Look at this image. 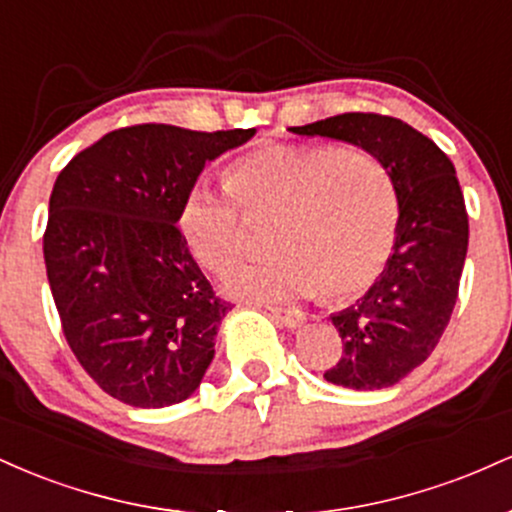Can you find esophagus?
Instances as JSON below:
<instances>
[{
    "label": "esophagus",
    "instance_id": "34e87169",
    "mask_svg": "<svg viewBox=\"0 0 512 512\" xmlns=\"http://www.w3.org/2000/svg\"><path fill=\"white\" fill-rule=\"evenodd\" d=\"M267 310L276 317V320L281 322V325L291 327V330H296V327H301L305 322V313H303V310H298V308L286 310V308H276V305H267Z\"/></svg>",
    "mask_w": 512,
    "mask_h": 512
}]
</instances>
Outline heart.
<instances>
[{"mask_svg": "<svg viewBox=\"0 0 512 512\" xmlns=\"http://www.w3.org/2000/svg\"><path fill=\"white\" fill-rule=\"evenodd\" d=\"M226 187L192 182L178 226L192 255L228 274L248 245L245 216H272L274 252L238 267L231 289L255 301L320 291L332 301L366 291L397 236L399 202L378 156L351 144H264L233 158Z\"/></svg>", "mask_w": 512, "mask_h": 512, "instance_id": "b5f03b06", "label": "heart"}]
</instances>
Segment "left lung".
<instances>
[{
  "instance_id": "obj_1",
  "label": "left lung",
  "mask_w": 512,
  "mask_h": 512,
  "mask_svg": "<svg viewBox=\"0 0 512 512\" xmlns=\"http://www.w3.org/2000/svg\"><path fill=\"white\" fill-rule=\"evenodd\" d=\"M291 132L361 146L395 182V248L366 296L332 315L344 349L325 380L351 390L397 385L431 356L457 303L469 216L455 166L433 139L390 115L342 113Z\"/></svg>"
}]
</instances>
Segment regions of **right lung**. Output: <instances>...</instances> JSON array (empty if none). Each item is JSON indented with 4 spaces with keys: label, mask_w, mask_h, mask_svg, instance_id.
Returning <instances> with one entry per match:
<instances>
[{
    "label": "right lung",
    "mask_w": 512,
    "mask_h": 512,
    "mask_svg": "<svg viewBox=\"0 0 512 512\" xmlns=\"http://www.w3.org/2000/svg\"><path fill=\"white\" fill-rule=\"evenodd\" d=\"M255 129L195 132L144 122L108 132L57 175L45 269L69 349L129 407H168L197 390L231 303L178 228L204 163Z\"/></svg>",
    "instance_id": "1"
}]
</instances>
